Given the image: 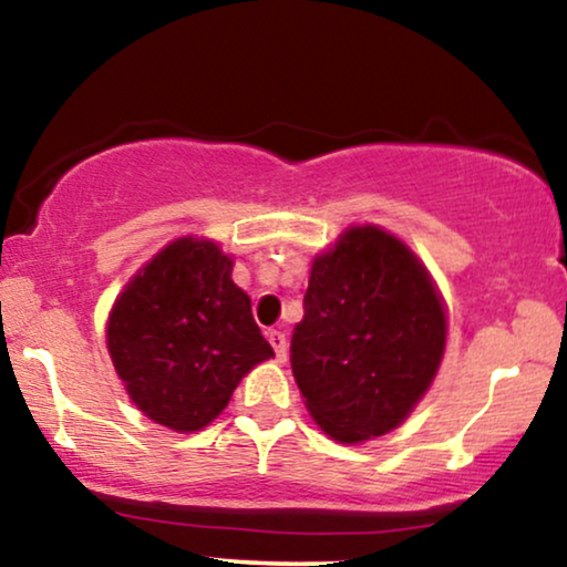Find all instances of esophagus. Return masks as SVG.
Here are the masks:
<instances>
[{
	"label": "esophagus",
	"mask_w": 567,
	"mask_h": 567,
	"mask_svg": "<svg viewBox=\"0 0 567 567\" xmlns=\"http://www.w3.org/2000/svg\"><path fill=\"white\" fill-rule=\"evenodd\" d=\"M267 339H269L271 350H275V358H277V362H285V360H288V342H285V334H282V331L271 329V331H267Z\"/></svg>",
	"instance_id": "esophagus-1"
}]
</instances>
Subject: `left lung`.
Wrapping results in <instances>:
<instances>
[{
  "mask_svg": "<svg viewBox=\"0 0 567 567\" xmlns=\"http://www.w3.org/2000/svg\"><path fill=\"white\" fill-rule=\"evenodd\" d=\"M290 362L308 412L339 443L386 435L425 396L449 316L425 264L379 225L316 254Z\"/></svg>",
  "mask_w": 567,
  "mask_h": 567,
  "instance_id": "1",
  "label": "left lung"
}]
</instances>
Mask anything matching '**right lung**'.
I'll return each instance as SVG.
<instances>
[{
    "instance_id": "obj_1",
    "label": "right lung",
    "mask_w": 567,
    "mask_h": 567,
    "mask_svg": "<svg viewBox=\"0 0 567 567\" xmlns=\"http://www.w3.org/2000/svg\"><path fill=\"white\" fill-rule=\"evenodd\" d=\"M233 259L209 238H176L118 292L105 344L134 406L157 425L207 427L240 379L275 358L233 282Z\"/></svg>"
}]
</instances>
